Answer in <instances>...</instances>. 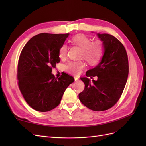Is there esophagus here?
Listing matches in <instances>:
<instances>
[{
    "instance_id": "1",
    "label": "esophagus",
    "mask_w": 146,
    "mask_h": 146,
    "mask_svg": "<svg viewBox=\"0 0 146 146\" xmlns=\"http://www.w3.org/2000/svg\"><path fill=\"white\" fill-rule=\"evenodd\" d=\"M74 79H75V81H77L78 80V77H74Z\"/></svg>"
}]
</instances>
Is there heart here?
Masks as SVG:
<instances>
[{"label":"heart","instance_id":"heart-1","mask_svg":"<svg viewBox=\"0 0 146 146\" xmlns=\"http://www.w3.org/2000/svg\"><path fill=\"white\" fill-rule=\"evenodd\" d=\"M72 44L81 48L80 58H84L91 65L98 64L104 55L103 43L100 40L91 41V39L85 35H77L70 39ZM68 47L66 44H62L60 47L59 56L64 58L67 54ZM85 67V63L83 61H70L66 66V70L69 74L78 75Z\"/></svg>","mask_w":146,"mask_h":146}]
</instances>
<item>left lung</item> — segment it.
<instances>
[{
	"instance_id": "1",
	"label": "left lung",
	"mask_w": 146,
	"mask_h": 146,
	"mask_svg": "<svg viewBox=\"0 0 146 146\" xmlns=\"http://www.w3.org/2000/svg\"><path fill=\"white\" fill-rule=\"evenodd\" d=\"M97 35L103 43L104 54L100 62L86 72L87 77L80 78L85 86L78 98L87 108L102 111L111 108L121 98L129 75V60L117 38L107 33ZM95 76L96 81L87 78Z\"/></svg>"
}]
</instances>
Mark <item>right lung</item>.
<instances>
[{
	"label": "right lung",
	"instance_id": "1",
	"mask_svg": "<svg viewBox=\"0 0 146 146\" xmlns=\"http://www.w3.org/2000/svg\"><path fill=\"white\" fill-rule=\"evenodd\" d=\"M42 33L31 38L21 51L17 65L18 86L30 107L46 112L56 107L74 79L64 73L57 79L52 68L60 62V47L69 36Z\"/></svg>",
	"mask_w": 146,
	"mask_h": 146
}]
</instances>
